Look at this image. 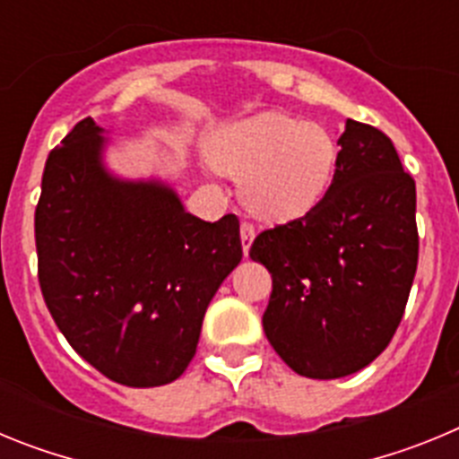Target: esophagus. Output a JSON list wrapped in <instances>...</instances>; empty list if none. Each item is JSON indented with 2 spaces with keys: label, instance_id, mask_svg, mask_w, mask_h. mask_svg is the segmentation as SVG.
Here are the masks:
<instances>
[{
  "label": "esophagus",
  "instance_id": "34e87169",
  "mask_svg": "<svg viewBox=\"0 0 459 459\" xmlns=\"http://www.w3.org/2000/svg\"><path fill=\"white\" fill-rule=\"evenodd\" d=\"M253 241H255V227L250 225V222H241V246H243V253H246V257H248Z\"/></svg>",
  "mask_w": 459,
  "mask_h": 459
}]
</instances>
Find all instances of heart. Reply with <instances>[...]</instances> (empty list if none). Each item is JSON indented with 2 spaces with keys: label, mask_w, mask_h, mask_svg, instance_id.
<instances>
[{
  "label": "heart",
  "mask_w": 459,
  "mask_h": 459,
  "mask_svg": "<svg viewBox=\"0 0 459 459\" xmlns=\"http://www.w3.org/2000/svg\"><path fill=\"white\" fill-rule=\"evenodd\" d=\"M209 156L241 179V200L262 221L306 216L335 179L340 144L328 128L285 112H259L221 126L209 137Z\"/></svg>",
  "instance_id": "heart-1"
}]
</instances>
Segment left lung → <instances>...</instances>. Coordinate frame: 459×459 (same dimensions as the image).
<instances>
[{"instance_id":"8db88e82","label":"left lung","mask_w":459,"mask_h":459,"mask_svg":"<svg viewBox=\"0 0 459 459\" xmlns=\"http://www.w3.org/2000/svg\"><path fill=\"white\" fill-rule=\"evenodd\" d=\"M338 144L324 200L250 248L273 278L266 338L310 379L354 375L386 350L419 264L416 184L393 142L347 119Z\"/></svg>"}]
</instances>
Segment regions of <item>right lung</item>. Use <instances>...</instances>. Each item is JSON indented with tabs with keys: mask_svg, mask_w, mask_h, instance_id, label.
Masks as SVG:
<instances>
[{
	"mask_svg": "<svg viewBox=\"0 0 459 459\" xmlns=\"http://www.w3.org/2000/svg\"><path fill=\"white\" fill-rule=\"evenodd\" d=\"M105 133L87 117L48 156L40 291L89 366L124 386H163L184 375L211 299L241 262L238 218L206 222L169 181L115 174Z\"/></svg>",
	"mask_w": 459,
	"mask_h": 459,
	"instance_id": "1",
	"label": "right lung"
}]
</instances>
